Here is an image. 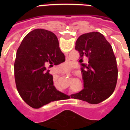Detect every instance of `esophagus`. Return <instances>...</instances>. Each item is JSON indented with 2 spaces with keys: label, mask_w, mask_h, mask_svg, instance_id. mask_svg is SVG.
<instances>
[{
  "label": "esophagus",
  "mask_w": 130,
  "mask_h": 130,
  "mask_svg": "<svg viewBox=\"0 0 130 130\" xmlns=\"http://www.w3.org/2000/svg\"><path fill=\"white\" fill-rule=\"evenodd\" d=\"M58 72H57V73H58ZM64 74H65V75H68V73H64Z\"/></svg>",
  "instance_id": "esophagus-1"
}]
</instances>
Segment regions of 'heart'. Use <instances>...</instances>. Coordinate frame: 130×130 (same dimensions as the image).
Segmentation results:
<instances>
[{"instance_id":"1","label":"heart","mask_w":130,"mask_h":130,"mask_svg":"<svg viewBox=\"0 0 130 130\" xmlns=\"http://www.w3.org/2000/svg\"><path fill=\"white\" fill-rule=\"evenodd\" d=\"M69 66H70V64L68 62H65L62 64L63 69H67Z\"/></svg>"}]
</instances>
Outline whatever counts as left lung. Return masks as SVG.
<instances>
[{
	"instance_id": "8db88e82",
	"label": "left lung",
	"mask_w": 130,
	"mask_h": 130,
	"mask_svg": "<svg viewBox=\"0 0 130 130\" xmlns=\"http://www.w3.org/2000/svg\"><path fill=\"white\" fill-rule=\"evenodd\" d=\"M75 48L80 55L84 88L71 98L99 104L112 94L117 85L118 69L112 47L103 34L92 32L80 36ZM85 57L87 64L82 63Z\"/></svg>"
}]
</instances>
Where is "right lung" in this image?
I'll use <instances>...</instances> for the list:
<instances>
[{
  "label": "right lung",
  "mask_w": 130,
  "mask_h": 130,
  "mask_svg": "<svg viewBox=\"0 0 130 130\" xmlns=\"http://www.w3.org/2000/svg\"><path fill=\"white\" fill-rule=\"evenodd\" d=\"M64 61L58 38L51 31L35 29L24 38L16 53L14 75L18 92L26 104L38 109L68 97L56 89L46 69Z\"/></svg>",
  "instance_id": "1"
}]
</instances>
